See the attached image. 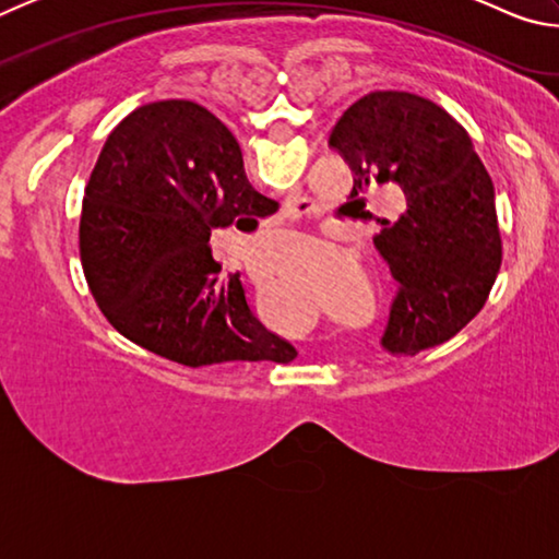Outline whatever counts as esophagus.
I'll return each mask as SVG.
<instances>
[{
    "label": "esophagus",
    "mask_w": 559,
    "mask_h": 559,
    "mask_svg": "<svg viewBox=\"0 0 559 559\" xmlns=\"http://www.w3.org/2000/svg\"><path fill=\"white\" fill-rule=\"evenodd\" d=\"M283 210H286V216L288 219H300V216H306L310 210H308V204L302 202V200H293V202H286V206H283ZM253 278V283H257V288H261V281H263V276H251Z\"/></svg>",
    "instance_id": "1"
}]
</instances>
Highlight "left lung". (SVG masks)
<instances>
[{
	"instance_id": "left-lung-1",
	"label": "left lung",
	"mask_w": 559,
	"mask_h": 559,
	"mask_svg": "<svg viewBox=\"0 0 559 559\" xmlns=\"http://www.w3.org/2000/svg\"><path fill=\"white\" fill-rule=\"evenodd\" d=\"M330 145L353 167L355 202L390 182L406 194L374 236L400 281L382 345L406 357L447 343L486 306L503 259L496 187L468 132L429 98L372 91L343 112Z\"/></svg>"
}]
</instances>
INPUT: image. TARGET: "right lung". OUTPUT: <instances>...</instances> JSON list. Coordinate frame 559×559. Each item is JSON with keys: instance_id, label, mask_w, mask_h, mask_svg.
I'll return each mask as SVG.
<instances>
[{"instance_id": "obj_1", "label": "right lung", "mask_w": 559, "mask_h": 559, "mask_svg": "<svg viewBox=\"0 0 559 559\" xmlns=\"http://www.w3.org/2000/svg\"><path fill=\"white\" fill-rule=\"evenodd\" d=\"M278 202L243 173L224 122L192 100H157L122 118L103 145L79 229L88 288L132 343L187 367L296 357L253 313L239 276L219 278L216 226L253 229Z\"/></svg>"}]
</instances>
